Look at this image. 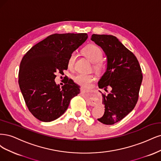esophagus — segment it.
Masks as SVG:
<instances>
[{"instance_id": "obj_1", "label": "esophagus", "mask_w": 161, "mask_h": 161, "mask_svg": "<svg viewBox=\"0 0 161 161\" xmlns=\"http://www.w3.org/2000/svg\"><path fill=\"white\" fill-rule=\"evenodd\" d=\"M80 90H81V92H84V88H83V87H81ZM89 104H90V106H94L96 105V103L93 102H89Z\"/></svg>"}]
</instances>
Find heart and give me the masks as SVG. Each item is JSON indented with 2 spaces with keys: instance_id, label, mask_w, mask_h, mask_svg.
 <instances>
[{
  "instance_id": "b5f03b06",
  "label": "heart",
  "mask_w": 161,
  "mask_h": 161,
  "mask_svg": "<svg viewBox=\"0 0 161 161\" xmlns=\"http://www.w3.org/2000/svg\"><path fill=\"white\" fill-rule=\"evenodd\" d=\"M84 55L90 59L92 63L94 64V68L96 70H100L102 67L101 61L103 58L102 51L100 47L96 45L87 46L84 51ZM77 55L75 52L72 53L68 59V66L72 67L74 66L76 60ZM75 81L80 85L83 86H87L90 83L94 80V77L89 74H79L74 76Z\"/></svg>"
}]
</instances>
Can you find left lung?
Masks as SVG:
<instances>
[{"mask_svg":"<svg viewBox=\"0 0 161 161\" xmlns=\"http://www.w3.org/2000/svg\"><path fill=\"white\" fill-rule=\"evenodd\" d=\"M91 40L100 47L107 58L106 69L98 87L111 89L108 95L102 94L105 112L97 120L112 125L135 107L142 81V71L136 56L114 36L93 34Z\"/></svg>","mask_w":161,"mask_h":161,"instance_id":"8db88e82","label":"left lung"}]
</instances>
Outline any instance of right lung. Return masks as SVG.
Wrapping results in <instances>:
<instances>
[{
    "mask_svg": "<svg viewBox=\"0 0 161 161\" xmlns=\"http://www.w3.org/2000/svg\"><path fill=\"white\" fill-rule=\"evenodd\" d=\"M86 33L53 34L31 48L20 62L19 84L29 110L38 120L51 122L67 110L80 87L69 80L56 84L57 72L67 69L68 59L87 39Z\"/></svg>",
    "mask_w": 161,
    "mask_h": 161,
    "instance_id": "add662e5",
    "label": "right lung"
}]
</instances>
